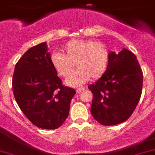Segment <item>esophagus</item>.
Here are the masks:
<instances>
[{"label":"esophagus","mask_w":155,"mask_h":155,"mask_svg":"<svg viewBox=\"0 0 155 155\" xmlns=\"http://www.w3.org/2000/svg\"><path fill=\"white\" fill-rule=\"evenodd\" d=\"M84 90H85L84 87H81V88H79V89H76V92H77V93H80V92H83Z\"/></svg>","instance_id":"1"}]
</instances>
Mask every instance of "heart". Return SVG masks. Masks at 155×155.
Returning <instances> with one entry per match:
<instances>
[{"label": "heart", "instance_id": "b5f03b06", "mask_svg": "<svg viewBox=\"0 0 155 155\" xmlns=\"http://www.w3.org/2000/svg\"><path fill=\"white\" fill-rule=\"evenodd\" d=\"M63 53H52L50 62L56 73L63 77L70 74L76 63L78 69L66 79L67 86H79L89 81L91 76L99 79L108 69L109 53L103 43L75 39L63 46Z\"/></svg>", "mask_w": 155, "mask_h": 155}]
</instances>
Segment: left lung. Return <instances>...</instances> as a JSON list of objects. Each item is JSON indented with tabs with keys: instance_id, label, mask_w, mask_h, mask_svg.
<instances>
[{
	"instance_id": "8db88e82",
	"label": "left lung",
	"mask_w": 155,
	"mask_h": 155,
	"mask_svg": "<svg viewBox=\"0 0 155 155\" xmlns=\"http://www.w3.org/2000/svg\"><path fill=\"white\" fill-rule=\"evenodd\" d=\"M143 73L136 56L124 48L109 53L106 73L89 89L93 94L91 113L102 125L124 122L140 100Z\"/></svg>"
}]
</instances>
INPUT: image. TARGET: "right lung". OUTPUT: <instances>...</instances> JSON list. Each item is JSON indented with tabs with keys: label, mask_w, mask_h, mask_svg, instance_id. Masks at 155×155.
Masks as SVG:
<instances>
[{
	"label": "right lung",
	"mask_w": 155,
	"mask_h": 155,
	"mask_svg": "<svg viewBox=\"0 0 155 155\" xmlns=\"http://www.w3.org/2000/svg\"><path fill=\"white\" fill-rule=\"evenodd\" d=\"M46 42L29 49L17 62L12 87L17 103L32 123L56 129L67 118L76 91L62 85Z\"/></svg>",
	"instance_id": "obj_1"
}]
</instances>
